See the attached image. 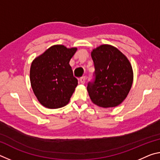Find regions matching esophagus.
<instances>
[{
	"instance_id": "obj_1",
	"label": "esophagus",
	"mask_w": 160,
	"mask_h": 160,
	"mask_svg": "<svg viewBox=\"0 0 160 160\" xmlns=\"http://www.w3.org/2000/svg\"><path fill=\"white\" fill-rule=\"evenodd\" d=\"M80 81L81 84H82V85H83V84H85V82H86V77L85 76H82L80 79Z\"/></svg>"
}]
</instances>
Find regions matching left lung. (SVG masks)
<instances>
[{"mask_svg": "<svg viewBox=\"0 0 160 160\" xmlns=\"http://www.w3.org/2000/svg\"><path fill=\"white\" fill-rule=\"evenodd\" d=\"M95 80L89 82L91 101L103 108L118 106L128 95L133 81V71L128 58L117 48L102 44L91 52Z\"/></svg>", "mask_w": 160, "mask_h": 160, "instance_id": "8db88e82", "label": "left lung"}]
</instances>
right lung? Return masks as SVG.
<instances>
[{
    "label": "right lung",
    "mask_w": 160,
    "mask_h": 160,
    "mask_svg": "<svg viewBox=\"0 0 160 160\" xmlns=\"http://www.w3.org/2000/svg\"><path fill=\"white\" fill-rule=\"evenodd\" d=\"M76 47L53 45L32 62L31 86L42 106L58 109L66 106L78 85L69 62Z\"/></svg>",
    "instance_id": "1"
}]
</instances>
